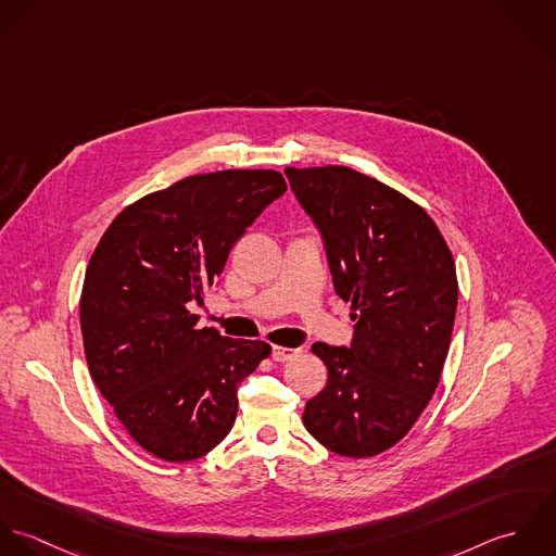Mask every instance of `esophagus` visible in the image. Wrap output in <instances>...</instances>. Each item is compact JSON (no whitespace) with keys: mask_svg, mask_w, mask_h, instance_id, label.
I'll return each mask as SVG.
<instances>
[{"mask_svg":"<svg viewBox=\"0 0 556 556\" xmlns=\"http://www.w3.org/2000/svg\"><path fill=\"white\" fill-rule=\"evenodd\" d=\"M296 354H299V350H294V348H283V345H275V348H273V358H275L277 363H286V361L294 358Z\"/></svg>","mask_w":556,"mask_h":556,"instance_id":"obj_1","label":"esophagus"}]
</instances>
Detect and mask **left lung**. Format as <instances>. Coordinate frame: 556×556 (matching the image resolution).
<instances>
[{
	"label": "left lung",
	"mask_w": 556,
	"mask_h": 556,
	"mask_svg": "<svg viewBox=\"0 0 556 556\" xmlns=\"http://www.w3.org/2000/svg\"><path fill=\"white\" fill-rule=\"evenodd\" d=\"M290 187L318 227L334 292L352 303V343H314L327 387L303 424L345 457L400 443L432 400L457 307L453 255L430 215L350 167H288Z\"/></svg>",
	"instance_id": "8db88e82"
}]
</instances>
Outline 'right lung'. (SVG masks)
<instances>
[{
    "instance_id": "1",
    "label": "right lung",
    "mask_w": 556,
    "mask_h": 556,
    "mask_svg": "<svg viewBox=\"0 0 556 556\" xmlns=\"http://www.w3.org/2000/svg\"><path fill=\"white\" fill-rule=\"evenodd\" d=\"M286 189L273 169L189 176L124 208L92 253L79 303L90 376L132 441L165 462L222 443L240 382L270 354L264 341L198 329L189 303Z\"/></svg>"
}]
</instances>
